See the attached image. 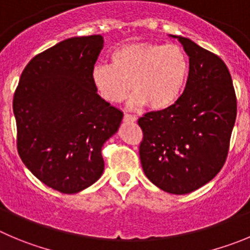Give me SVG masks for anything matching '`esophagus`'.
Masks as SVG:
<instances>
[{
    "label": "esophagus",
    "mask_w": 250,
    "mask_h": 250,
    "mask_svg": "<svg viewBox=\"0 0 250 250\" xmlns=\"http://www.w3.org/2000/svg\"><path fill=\"white\" fill-rule=\"evenodd\" d=\"M123 121H125V122H136L137 117L136 116H133V114L125 113V116H123Z\"/></svg>",
    "instance_id": "34e87169"
}]
</instances>
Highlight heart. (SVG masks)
<instances>
[{
  "label": "heart",
  "mask_w": 250,
  "mask_h": 250,
  "mask_svg": "<svg viewBox=\"0 0 250 250\" xmlns=\"http://www.w3.org/2000/svg\"><path fill=\"white\" fill-rule=\"evenodd\" d=\"M188 58L178 44H125L111 53V64L97 62L91 83L99 96L120 104L130 93L133 106L164 109L178 101L188 76Z\"/></svg>",
  "instance_id": "1"
}]
</instances>
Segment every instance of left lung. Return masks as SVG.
Wrapping results in <instances>:
<instances>
[{
    "label": "left lung",
    "mask_w": 250,
    "mask_h": 250,
    "mask_svg": "<svg viewBox=\"0 0 250 250\" xmlns=\"http://www.w3.org/2000/svg\"><path fill=\"white\" fill-rule=\"evenodd\" d=\"M190 70L184 92L170 107L138 120L139 155L146 178L175 195L192 192L216 176L227 159L237 117L229 70L218 55L184 37Z\"/></svg>",
    "instance_id": "1"
}]
</instances>
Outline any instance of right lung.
<instances>
[{
    "label": "right lung",
    "mask_w": 250,
    "mask_h": 250,
    "mask_svg": "<svg viewBox=\"0 0 250 250\" xmlns=\"http://www.w3.org/2000/svg\"><path fill=\"white\" fill-rule=\"evenodd\" d=\"M102 46L101 36H88L46 49L28 62L13 96L21 159L62 193L79 192L101 178L102 146L123 118L91 83Z\"/></svg>",
    "instance_id": "right-lung-1"
}]
</instances>
